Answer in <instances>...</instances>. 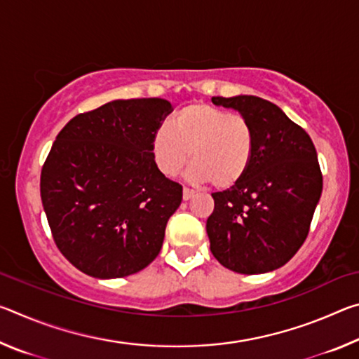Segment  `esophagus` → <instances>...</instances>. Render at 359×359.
<instances>
[{"label": "esophagus", "instance_id": "esophagus-1", "mask_svg": "<svg viewBox=\"0 0 359 359\" xmlns=\"http://www.w3.org/2000/svg\"><path fill=\"white\" fill-rule=\"evenodd\" d=\"M194 196V191L190 190V188H184V201H188V199H191Z\"/></svg>", "mask_w": 359, "mask_h": 359}]
</instances>
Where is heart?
I'll use <instances>...</instances> for the list:
<instances>
[{
	"label": "heart",
	"instance_id": "heart-1",
	"mask_svg": "<svg viewBox=\"0 0 359 359\" xmlns=\"http://www.w3.org/2000/svg\"><path fill=\"white\" fill-rule=\"evenodd\" d=\"M156 168L174 177L188 160L187 177L215 188H231L244 177L253 154V130L242 115L193 102L175 114L171 126H160L151 141Z\"/></svg>",
	"mask_w": 359,
	"mask_h": 359
}]
</instances>
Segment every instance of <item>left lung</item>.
<instances>
[{
  "label": "left lung",
  "instance_id": "8db88e82",
  "mask_svg": "<svg viewBox=\"0 0 359 359\" xmlns=\"http://www.w3.org/2000/svg\"><path fill=\"white\" fill-rule=\"evenodd\" d=\"M238 111L253 130V154L238 184L212 193L205 223L210 252L239 274H264L294 257L306 241L323 190L311 136L280 107L258 96H214Z\"/></svg>",
  "mask_w": 359,
  "mask_h": 359
}]
</instances>
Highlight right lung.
Listing matches in <instances>:
<instances>
[{
  "label": "right lung",
  "mask_w": 359,
  "mask_h": 359,
  "mask_svg": "<svg viewBox=\"0 0 359 359\" xmlns=\"http://www.w3.org/2000/svg\"><path fill=\"white\" fill-rule=\"evenodd\" d=\"M171 112L161 98L115 100L58 133L41 171V199L58 250L83 274L126 277L160 253L182 203V185L151 154Z\"/></svg>",
  "instance_id": "right-lung-1"
}]
</instances>
